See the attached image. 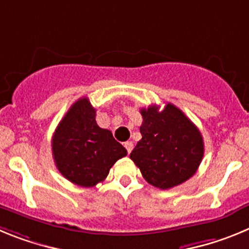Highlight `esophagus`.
Returning <instances> with one entry per match:
<instances>
[{"label":"esophagus","mask_w":249,"mask_h":249,"mask_svg":"<svg viewBox=\"0 0 249 249\" xmlns=\"http://www.w3.org/2000/svg\"><path fill=\"white\" fill-rule=\"evenodd\" d=\"M124 147H126L127 152H128V153H131L132 149H133V143H132L131 141H127V142H124Z\"/></svg>","instance_id":"obj_1"}]
</instances>
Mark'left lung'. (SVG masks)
<instances>
[{"label":"left lung","mask_w":249,"mask_h":249,"mask_svg":"<svg viewBox=\"0 0 249 249\" xmlns=\"http://www.w3.org/2000/svg\"><path fill=\"white\" fill-rule=\"evenodd\" d=\"M142 140L129 158L152 186L168 190L190 179L204 153L203 138L195 123L172 103L141 109Z\"/></svg>","instance_id":"8db88e82"}]
</instances>
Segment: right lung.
I'll return each instance as SVG.
<instances>
[{
    "mask_svg": "<svg viewBox=\"0 0 249 249\" xmlns=\"http://www.w3.org/2000/svg\"><path fill=\"white\" fill-rule=\"evenodd\" d=\"M52 155L61 175L81 187H93L108 176L109 169L127 149L111 131L96 122V109L87 97L71 106L52 137Z\"/></svg>",
    "mask_w": 249,
    "mask_h": 249,
    "instance_id": "obj_1",
    "label": "right lung"
}]
</instances>
